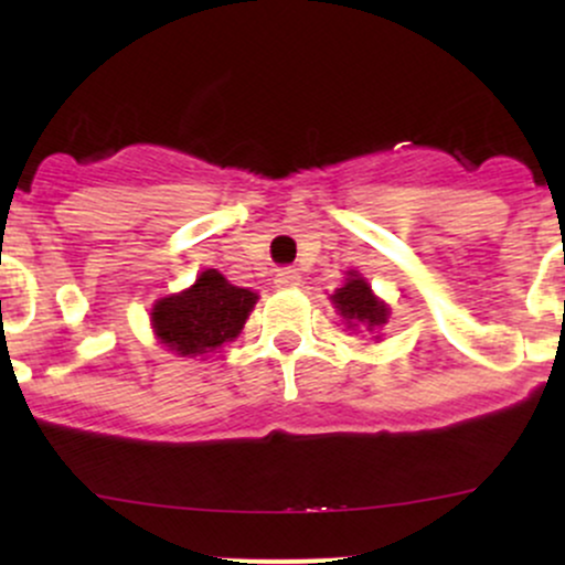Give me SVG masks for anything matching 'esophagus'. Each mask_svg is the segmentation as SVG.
I'll list each match as a JSON object with an SVG mask.
<instances>
[{
	"label": "esophagus",
	"mask_w": 565,
	"mask_h": 565,
	"mask_svg": "<svg viewBox=\"0 0 565 565\" xmlns=\"http://www.w3.org/2000/svg\"><path fill=\"white\" fill-rule=\"evenodd\" d=\"M274 281H276L278 289H297V287H300L302 278L295 268H278Z\"/></svg>",
	"instance_id": "34e87169"
}]
</instances>
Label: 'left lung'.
<instances>
[{
  "label": "left lung",
  "mask_w": 565,
  "mask_h": 565,
  "mask_svg": "<svg viewBox=\"0 0 565 565\" xmlns=\"http://www.w3.org/2000/svg\"><path fill=\"white\" fill-rule=\"evenodd\" d=\"M329 300H332L337 316L345 323L348 332L366 334L374 342L382 340V329L391 319V305L374 295L372 284L359 270H348L345 284L334 289Z\"/></svg>",
  "instance_id": "8db88e82"
}]
</instances>
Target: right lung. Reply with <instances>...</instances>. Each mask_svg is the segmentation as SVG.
I'll return each instance as SVG.
<instances>
[{
	"label": "right lung",
	"instance_id": "1",
	"mask_svg": "<svg viewBox=\"0 0 565 565\" xmlns=\"http://www.w3.org/2000/svg\"><path fill=\"white\" fill-rule=\"evenodd\" d=\"M257 300V291L233 287L220 270L206 268L188 289L153 302V337L180 359L204 361L242 334Z\"/></svg>",
	"mask_w": 565,
	"mask_h": 565
}]
</instances>
